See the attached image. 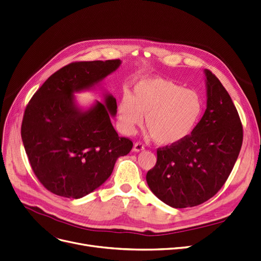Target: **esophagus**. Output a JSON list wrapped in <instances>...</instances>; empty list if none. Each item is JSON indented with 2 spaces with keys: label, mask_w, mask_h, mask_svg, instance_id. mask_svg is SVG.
Segmentation results:
<instances>
[{
  "label": "esophagus",
  "mask_w": 261,
  "mask_h": 261,
  "mask_svg": "<svg viewBox=\"0 0 261 261\" xmlns=\"http://www.w3.org/2000/svg\"><path fill=\"white\" fill-rule=\"evenodd\" d=\"M145 149V147H144V145L143 144H141V143H135L134 145H133V151L134 152H140V151H143Z\"/></svg>",
  "instance_id": "1"
}]
</instances>
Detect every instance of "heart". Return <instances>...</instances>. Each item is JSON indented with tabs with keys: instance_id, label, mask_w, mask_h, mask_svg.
Segmentation results:
<instances>
[{
	"instance_id": "heart-1",
	"label": "heart",
	"mask_w": 261,
	"mask_h": 261,
	"mask_svg": "<svg viewBox=\"0 0 261 261\" xmlns=\"http://www.w3.org/2000/svg\"><path fill=\"white\" fill-rule=\"evenodd\" d=\"M203 113L200 96L192 89L160 76L141 79L126 92L117 106L119 130L133 135L143 123L153 141L161 146H173L187 140L197 127Z\"/></svg>"
}]
</instances>
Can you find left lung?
Listing matches in <instances>:
<instances>
[{
	"label": "left lung",
	"mask_w": 261,
	"mask_h": 261,
	"mask_svg": "<svg viewBox=\"0 0 261 261\" xmlns=\"http://www.w3.org/2000/svg\"><path fill=\"white\" fill-rule=\"evenodd\" d=\"M207 109L190 137L159 148L156 164L146 175L152 193L173 208L194 207L218 193L239 155L243 130L227 90L210 70Z\"/></svg>",
	"instance_id": "obj_1"
}]
</instances>
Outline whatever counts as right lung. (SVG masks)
<instances>
[{"instance_id":"obj_1","label":"right lung","mask_w":261,"mask_h":261,"mask_svg":"<svg viewBox=\"0 0 261 261\" xmlns=\"http://www.w3.org/2000/svg\"><path fill=\"white\" fill-rule=\"evenodd\" d=\"M120 60L77 62L53 73L25 109L21 138L32 169L42 186L67 198H81L105 184L119 156L133 143L118 137L111 122L116 99L103 93V102L87 108L75 94L99 86L115 72Z\"/></svg>"}]
</instances>
